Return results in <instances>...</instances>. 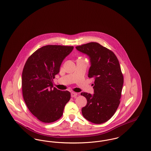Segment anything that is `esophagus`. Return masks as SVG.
<instances>
[{"instance_id": "obj_1", "label": "esophagus", "mask_w": 151, "mask_h": 151, "mask_svg": "<svg viewBox=\"0 0 151 151\" xmlns=\"http://www.w3.org/2000/svg\"><path fill=\"white\" fill-rule=\"evenodd\" d=\"M77 94H78L77 93L72 92V93H71V97H76V96H77Z\"/></svg>"}]
</instances>
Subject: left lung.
Instances as JSON below:
<instances>
[{
	"mask_svg": "<svg viewBox=\"0 0 151 151\" xmlns=\"http://www.w3.org/2000/svg\"><path fill=\"white\" fill-rule=\"evenodd\" d=\"M89 57L91 67L88 77L93 78L94 93H81L86 99L81 109L83 116L89 122L101 124L108 121L120 104L123 76L119 61L113 51L97 42L76 46Z\"/></svg>",
	"mask_w": 151,
	"mask_h": 151,
	"instance_id": "8db88e82",
	"label": "left lung"
}]
</instances>
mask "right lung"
Masks as SVG:
<instances>
[{
	"mask_svg": "<svg viewBox=\"0 0 151 151\" xmlns=\"http://www.w3.org/2000/svg\"><path fill=\"white\" fill-rule=\"evenodd\" d=\"M73 49V46H45L30 55L24 67L23 98L30 111L41 122L59 119L71 98L70 92L53 88L52 82L62 62Z\"/></svg>",
	"mask_w": 151,
	"mask_h": 151,
	"instance_id": "1",
	"label": "right lung"
}]
</instances>
